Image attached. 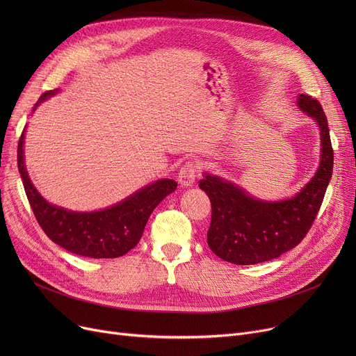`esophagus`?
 <instances>
[{"instance_id":"34e87169","label":"esophagus","mask_w":356,"mask_h":356,"mask_svg":"<svg viewBox=\"0 0 356 356\" xmlns=\"http://www.w3.org/2000/svg\"><path fill=\"white\" fill-rule=\"evenodd\" d=\"M196 176H197V164L193 161H188L180 168L177 180L181 186H184V188H188V186H192L195 183Z\"/></svg>"}]
</instances>
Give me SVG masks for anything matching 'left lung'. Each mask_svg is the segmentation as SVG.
Segmentation results:
<instances>
[{"mask_svg":"<svg viewBox=\"0 0 356 356\" xmlns=\"http://www.w3.org/2000/svg\"><path fill=\"white\" fill-rule=\"evenodd\" d=\"M297 104L319 124L322 157L314 177L293 199L257 200L231 181L211 175L199 181L212 204L208 245L228 263L251 266L290 251L303 241L321 209L333 172L327 118L321 102L306 93Z\"/></svg>","mask_w":356,"mask_h":356,"instance_id":"left-lung-1","label":"left lung"}]
</instances>
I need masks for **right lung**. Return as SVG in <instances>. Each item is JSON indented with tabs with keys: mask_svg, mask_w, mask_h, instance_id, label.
Instances as JSON below:
<instances>
[{
	"mask_svg": "<svg viewBox=\"0 0 356 356\" xmlns=\"http://www.w3.org/2000/svg\"><path fill=\"white\" fill-rule=\"evenodd\" d=\"M47 90L40 101L53 95ZM24 131L18 141L17 164L33 213L44 234L69 252L89 258H118L133 250L143 236L145 223L157 204L172 192L177 183L163 179L148 184L124 202L98 212H70L46 202L27 175L23 156Z\"/></svg>",
	"mask_w": 356,
	"mask_h": 356,
	"instance_id": "obj_1",
	"label": "right lung"
}]
</instances>
